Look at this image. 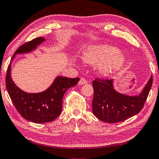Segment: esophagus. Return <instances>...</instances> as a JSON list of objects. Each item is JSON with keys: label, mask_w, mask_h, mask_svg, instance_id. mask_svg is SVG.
<instances>
[{"label": "esophagus", "mask_w": 159, "mask_h": 159, "mask_svg": "<svg viewBox=\"0 0 159 159\" xmlns=\"http://www.w3.org/2000/svg\"><path fill=\"white\" fill-rule=\"evenodd\" d=\"M88 83L87 80H86L85 79H83V78H81V79H80L79 82V85H84L86 84V83Z\"/></svg>", "instance_id": "obj_1"}]
</instances>
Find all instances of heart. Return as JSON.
<instances>
[{
	"instance_id": "heart-1",
	"label": "heart",
	"mask_w": 159,
	"mask_h": 159,
	"mask_svg": "<svg viewBox=\"0 0 159 159\" xmlns=\"http://www.w3.org/2000/svg\"><path fill=\"white\" fill-rule=\"evenodd\" d=\"M80 57L88 65H98L104 76H109L121 69L125 63V57L115 47L105 44L91 45L82 50Z\"/></svg>"
}]
</instances>
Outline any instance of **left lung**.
Segmentation results:
<instances>
[{
	"instance_id": "8db88e82",
	"label": "left lung",
	"mask_w": 159,
	"mask_h": 159,
	"mask_svg": "<svg viewBox=\"0 0 159 159\" xmlns=\"http://www.w3.org/2000/svg\"><path fill=\"white\" fill-rule=\"evenodd\" d=\"M153 82L152 75L138 95L120 93L114 88V80H95L93 82V113L104 122H121L141 111Z\"/></svg>"
}]
</instances>
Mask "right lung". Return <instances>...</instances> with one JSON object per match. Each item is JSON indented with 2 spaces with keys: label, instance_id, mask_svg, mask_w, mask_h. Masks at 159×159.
I'll return each mask as SVG.
<instances>
[{
  "label": "right lung",
  "instance_id": "right-lung-1",
  "mask_svg": "<svg viewBox=\"0 0 159 159\" xmlns=\"http://www.w3.org/2000/svg\"><path fill=\"white\" fill-rule=\"evenodd\" d=\"M45 41L44 38H37L19 48L12 56L5 79L7 93L15 108L23 118L35 123H48L57 118L62 109L64 94L80 80L79 78L70 79L57 76L46 90L37 93L25 92L16 86L11 77L12 61L16 55L32 52Z\"/></svg>",
  "mask_w": 159,
  "mask_h": 159
}]
</instances>
